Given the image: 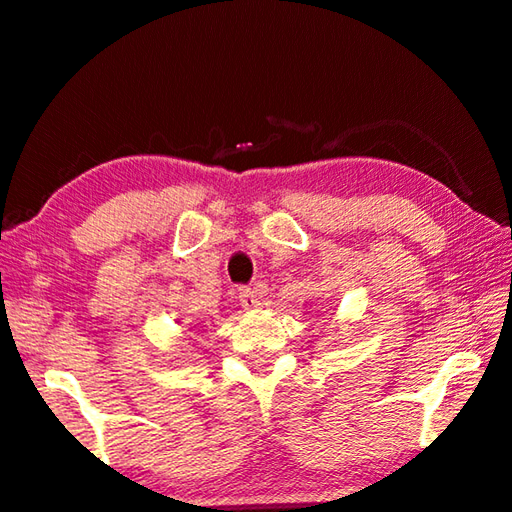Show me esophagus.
Masks as SVG:
<instances>
[{"instance_id":"esophagus-1","label":"esophagus","mask_w":512,"mask_h":512,"mask_svg":"<svg viewBox=\"0 0 512 512\" xmlns=\"http://www.w3.org/2000/svg\"><path fill=\"white\" fill-rule=\"evenodd\" d=\"M239 302H241V306H244L246 311H255V309H259V304H262L257 291H253V288H241V291H239Z\"/></svg>"}]
</instances>
